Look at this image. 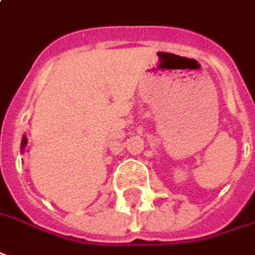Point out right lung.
<instances>
[{"label":"right lung","mask_w":255,"mask_h":255,"mask_svg":"<svg viewBox=\"0 0 255 255\" xmlns=\"http://www.w3.org/2000/svg\"><path fill=\"white\" fill-rule=\"evenodd\" d=\"M26 143H28V139H26V136H23V139H22V143H20V150L23 151V148L26 146Z\"/></svg>","instance_id":"add662e5"}]
</instances>
